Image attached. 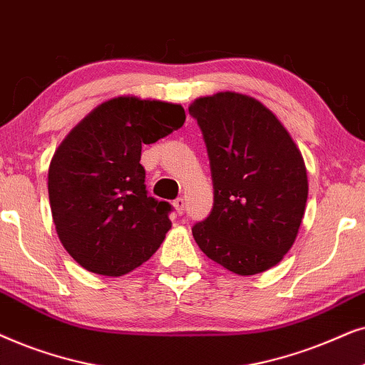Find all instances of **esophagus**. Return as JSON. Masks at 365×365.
I'll list each match as a JSON object with an SVG mask.
<instances>
[{
  "label": "esophagus",
  "instance_id": "esophagus-1",
  "mask_svg": "<svg viewBox=\"0 0 365 365\" xmlns=\"http://www.w3.org/2000/svg\"><path fill=\"white\" fill-rule=\"evenodd\" d=\"M173 207H175V210H177V213L178 215H182L183 212H185V198H177V200L173 202Z\"/></svg>",
  "mask_w": 365,
  "mask_h": 365
}]
</instances>
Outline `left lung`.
Masks as SVG:
<instances>
[{
  "mask_svg": "<svg viewBox=\"0 0 365 365\" xmlns=\"http://www.w3.org/2000/svg\"><path fill=\"white\" fill-rule=\"evenodd\" d=\"M210 160L213 208L192 228L208 259L237 275L275 267L294 245L309 195L307 170L280 120L235 91L188 106Z\"/></svg>",
  "mask_w": 365,
  "mask_h": 365,
  "instance_id": "8db88e82",
  "label": "left lung"
}]
</instances>
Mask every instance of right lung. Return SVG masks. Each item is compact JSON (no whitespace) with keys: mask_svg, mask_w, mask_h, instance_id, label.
Returning <instances> with one entry per match:
<instances>
[{"mask_svg":"<svg viewBox=\"0 0 365 365\" xmlns=\"http://www.w3.org/2000/svg\"><path fill=\"white\" fill-rule=\"evenodd\" d=\"M183 123L182 105L125 95L103 101L66 135L48 170V195L58 239L76 264L121 277L158 250L172 207L147 195L142 145Z\"/></svg>","mask_w":365,"mask_h":365,"instance_id":"1","label":"right lung"}]
</instances>
